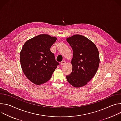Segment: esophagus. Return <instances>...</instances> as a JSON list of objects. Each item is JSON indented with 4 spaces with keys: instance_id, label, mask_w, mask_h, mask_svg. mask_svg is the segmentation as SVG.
Returning <instances> with one entry per match:
<instances>
[{
    "instance_id": "34e87169",
    "label": "esophagus",
    "mask_w": 121,
    "mask_h": 121,
    "mask_svg": "<svg viewBox=\"0 0 121 121\" xmlns=\"http://www.w3.org/2000/svg\"><path fill=\"white\" fill-rule=\"evenodd\" d=\"M65 61H62L61 62V63H60V64H61V65H65Z\"/></svg>"
}]
</instances>
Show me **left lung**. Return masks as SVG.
<instances>
[{
  "mask_svg": "<svg viewBox=\"0 0 121 121\" xmlns=\"http://www.w3.org/2000/svg\"><path fill=\"white\" fill-rule=\"evenodd\" d=\"M73 53L72 71L66 79L74 87L87 84L95 76L99 64V53L96 45L86 37L76 34L66 39Z\"/></svg>",
  "mask_w": 121,
  "mask_h": 121,
  "instance_id": "8db88e82",
  "label": "left lung"
}]
</instances>
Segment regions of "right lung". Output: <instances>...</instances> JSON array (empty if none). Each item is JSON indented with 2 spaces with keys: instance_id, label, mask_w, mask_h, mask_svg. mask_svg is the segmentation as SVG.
Instances as JSON below:
<instances>
[{
  "instance_id": "1",
  "label": "right lung",
  "mask_w": 121,
  "mask_h": 121,
  "mask_svg": "<svg viewBox=\"0 0 121 121\" xmlns=\"http://www.w3.org/2000/svg\"><path fill=\"white\" fill-rule=\"evenodd\" d=\"M57 38L40 34L25 42L20 58L22 71L27 78L36 85L48 81L59 65L50 48Z\"/></svg>"
}]
</instances>
